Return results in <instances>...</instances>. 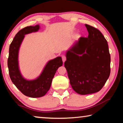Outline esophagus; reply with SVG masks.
<instances>
[{
    "mask_svg": "<svg viewBox=\"0 0 123 123\" xmlns=\"http://www.w3.org/2000/svg\"><path fill=\"white\" fill-rule=\"evenodd\" d=\"M62 61H63V62L64 63L65 61L66 60V57L65 55H62Z\"/></svg>",
    "mask_w": 123,
    "mask_h": 123,
    "instance_id": "1",
    "label": "esophagus"
}]
</instances>
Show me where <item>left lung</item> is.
I'll list each match as a JSON object with an SVG mask.
<instances>
[{
    "label": "left lung",
    "instance_id": "left-lung-1",
    "mask_svg": "<svg viewBox=\"0 0 123 123\" xmlns=\"http://www.w3.org/2000/svg\"><path fill=\"white\" fill-rule=\"evenodd\" d=\"M87 38L80 37L66 51L64 67L73 90L81 95L103 88L110 74L111 57L106 39L97 29L85 24Z\"/></svg>",
    "mask_w": 123,
    "mask_h": 123
}]
</instances>
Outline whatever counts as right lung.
<instances>
[{
    "instance_id": "1",
    "label": "right lung",
    "mask_w": 123,
    "mask_h": 123,
    "mask_svg": "<svg viewBox=\"0 0 123 123\" xmlns=\"http://www.w3.org/2000/svg\"><path fill=\"white\" fill-rule=\"evenodd\" d=\"M39 29L40 26L36 25L26 26L20 30L16 35L10 45L7 60L9 75L12 82L23 94L30 98L41 97L46 94L50 88L52 80L56 72L63 64L61 57L58 56L49 60L40 75L36 78L29 80L22 75L18 61L20 47L25 35L37 32Z\"/></svg>"
}]
</instances>
